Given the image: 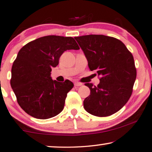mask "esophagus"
<instances>
[{
    "label": "esophagus",
    "mask_w": 152,
    "mask_h": 152,
    "mask_svg": "<svg viewBox=\"0 0 152 152\" xmlns=\"http://www.w3.org/2000/svg\"><path fill=\"white\" fill-rule=\"evenodd\" d=\"M82 85H83L82 83L78 82V81H75V86H81Z\"/></svg>",
    "instance_id": "obj_1"
}]
</instances>
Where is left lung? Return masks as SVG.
I'll return each mask as SVG.
<instances>
[{"instance_id": "obj_1", "label": "left lung", "mask_w": 152, "mask_h": 152, "mask_svg": "<svg viewBox=\"0 0 152 152\" xmlns=\"http://www.w3.org/2000/svg\"><path fill=\"white\" fill-rule=\"evenodd\" d=\"M84 53L91 71H96L100 82L85 85L91 94L83 101L88 113L107 116L124 106L132 93L136 69L132 54L119 39L103 35L75 37Z\"/></svg>"}]
</instances>
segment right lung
<instances>
[{
  "label": "right lung",
  "mask_w": 152,
  "mask_h": 152,
  "mask_svg": "<svg viewBox=\"0 0 152 152\" xmlns=\"http://www.w3.org/2000/svg\"><path fill=\"white\" fill-rule=\"evenodd\" d=\"M80 47L72 37L47 36L30 42L19 50L12 68L10 83L20 106L39 119H47L63 110L71 81L53 80L50 72L61 54Z\"/></svg>",
  "instance_id": "add662e5"
}]
</instances>
